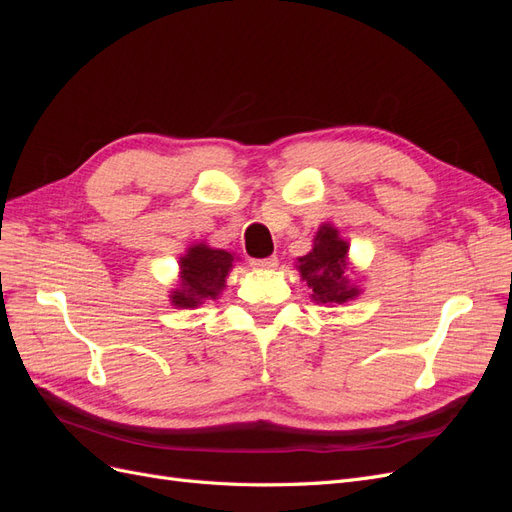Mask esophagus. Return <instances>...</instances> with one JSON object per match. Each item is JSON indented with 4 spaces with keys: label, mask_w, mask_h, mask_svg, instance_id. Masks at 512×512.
<instances>
[{
    "label": "esophagus",
    "mask_w": 512,
    "mask_h": 512,
    "mask_svg": "<svg viewBox=\"0 0 512 512\" xmlns=\"http://www.w3.org/2000/svg\"><path fill=\"white\" fill-rule=\"evenodd\" d=\"M252 267L256 269H273L277 267V256H267V258H254Z\"/></svg>",
    "instance_id": "obj_1"
}]
</instances>
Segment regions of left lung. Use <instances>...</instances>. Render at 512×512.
Wrapping results in <instances>:
<instances>
[{
  "label": "left lung",
  "instance_id": "left-lung-1",
  "mask_svg": "<svg viewBox=\"0 0 512 512\" xmlns=\"http://www.w3.org/2000/svg\"><path fill=\"white\" fill-rule=\"evenodd\" d=\"M314 241V250L299 258L301 277L312 288L314 301L346 303L356 297L359 290L348 286L346 280L348 243L339 239L337 230L329 224L318 230Z\"/></svg>",
  "mask_w": 512,
  "mask_h": 512
}]
</instances>
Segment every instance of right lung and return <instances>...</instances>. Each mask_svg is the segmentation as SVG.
Instances as JSON below:
<instances>
[{
    "label": "right lung",
    "mask_w": 512,
    "mask_h": 512,
    "mask_svg": "<svg viewBox=\"0 0 512 512\" xmlns=\"http://www.w3.org/2000/svg\"><path fill=\"white\" fill-rule=\"evenodd\" d=\"M232 267V254L211 250L207 245H194L181 258V288L173 292L177 307H196L205 299H215L226 286V275Z\"/></svg>",
    "instance_id": "1"
}]
</instances>
